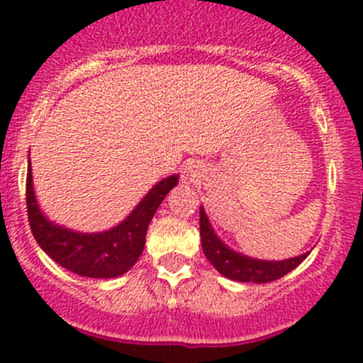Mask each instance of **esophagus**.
I'll use <instances>...</instances> for the list:
<instances>
[{
	"label": "esophagus",
	"instance_id": "1",
	"mask_svg": "<svg viewBox=\"0 0 363 363\" xmlns=\"http://www.w3.org/2000/svg\"><path fill=\"white\" fill-rule=\"evenodd\" d=\"M184 175H186V179H193V177H195V175H196V172H193V168L188 167V168H186Z\"/></svg>",
	"mask_w": 363,
	"mask_h": 363
}]
</instances>
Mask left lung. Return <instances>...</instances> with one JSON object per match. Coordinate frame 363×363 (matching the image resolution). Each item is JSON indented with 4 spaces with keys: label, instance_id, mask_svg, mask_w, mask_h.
Listing matches in <instances>:
<instances>
[{
    "label": "left lung",
    "instance_id": "left-lung-1",
    "mask_svg": "<svg viewBox=\"0 0 363 363\" xmlns=\"http://www.w3.org/2000/svg\"><path fill=\"white\" fill-rule=\"evenodd\" d=\"M200 237L208 262L221 276L239 283H270L296 269L309 252L286 259H258L226 246L212 228L203 207H200Z\"/></svg>",
    "mask_w": 363,
    "mask_h": 363
}]
</instances>
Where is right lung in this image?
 I'll return each mask as SVG.
<instances>
[{"label": "right lung", "mask_w": 363, "mask_h": 363, "mask_svg": "<svg viewBox=\"0 0 363 363\" xmlns=\"http://www.w3.org/2000/svg\"><path fill=\"white\" fill-rule=\"evenodd\" d=\"M177 182V174L161 179L119 225L104 232L84 233L50 221L40 208L33 188L31 161L28 160L26 202L29 226L38 246L69 272L94 279L119 277L140 258L149 223L167 193Z\"/></svg>", "instance_id": "1"}]
</instances>
